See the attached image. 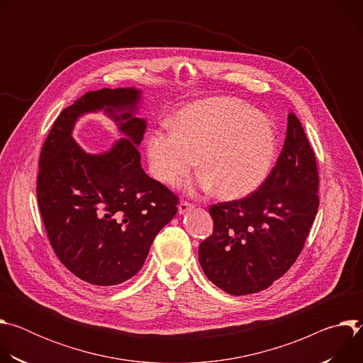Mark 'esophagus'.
I'll list each match as a JSON object with an SVG mask.
<instances>
[{
	"instance_id": "1",
	"label": "esophagus",
	"mask_w": 363,
	"mask_h": 363,
	"mask_svg": "<svg viewBox=\"0 0 363 363\" xmlns=\"http://www.w3.org/2000/svg\"><path fill=\"white\" fill-rule=\"evenodd\" d=\"M194 208V205L191 202H186V201H181L179 205H178V213L179 214H185L188 211H191Z\"/></svg>"
}]
</instances>
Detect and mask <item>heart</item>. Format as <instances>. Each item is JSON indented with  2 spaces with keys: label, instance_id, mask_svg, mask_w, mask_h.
Wrapping results in <instances>:
<instances>
[{
  "label": "heart",
  "instance_id": "b5f03b06",
  "mask_svg": "<svg viewBox=\"0 0 363 363\" xmlns=\"http://www.w3.org/2000/svg\"><path fill=\"white\" fill-rule=\"evenodd\" d=\"M277 150L270 119L231 97L201 100L181 109L172 130H155L146 142L152 175L179 185L195 168L198 185L225 199L254 192L267 178Z\"/></svg>",
  "mask_w": 363,
  "mask_h": 363
}]
</instances>
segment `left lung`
Returning <instances> with one entry per match:
<instances>
[{"mask_svg":"<svg viewBox=\"0 0 363 363\" xmlns=\"http://www.w3.org/2000/svg\"><path fill=\"white\" fill-rule=\"evenodd\" d=\"M313 149L294 113L266 181L248 196L210 206L214 233L198 250L199 264L233 296L262 291L296 262L319 208Z\"/></svg>","mask_w":363,"mask_h":363,"instance_id":"obj_1","label":"left lung"}]
</instances>
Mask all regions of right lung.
<instances>
[{
	"instance_id": "right-lung-1",
	"label": "right lung",
	"mask_w": 363,
	"mask_h": 363,
	"mask_svg": "<svg viewBox=\"0 0 363 363\" xmlns=\"http://www.w3.org/2000/svg\"><path fill=\"white\" fill-rule=\"evenodd\" d=\"M140 101L136 87L87 91L59 115L40 155L37 199L50 244L67 270L99 287L132 279L178 211V198L140 167ZM97 111L124 138L89 154L72 130L79 117Z\"/></svg>"
}]
</instances>
